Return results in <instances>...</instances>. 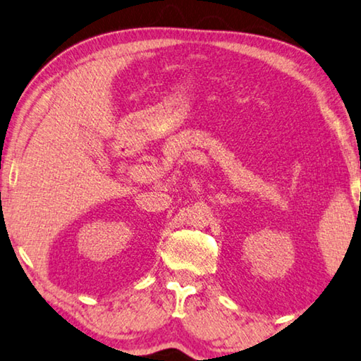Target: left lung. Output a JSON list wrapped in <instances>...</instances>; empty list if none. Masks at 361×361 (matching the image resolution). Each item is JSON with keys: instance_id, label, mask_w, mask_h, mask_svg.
Here are the masks:
<instances>
[{"instance_id": "obj_1", "label": "left lung", "mask_w": 361, "mask_h": 361, "mask_svg": "<svg viewBox=\"0 0 361 361\" xmlns=\"http://www.w3.org/2000/svg\"><path fill=\"white\" fill-rule=\"evenodd\" d=\"M360 197H361V195H360Z\"/></svg>"}]
</instances>
